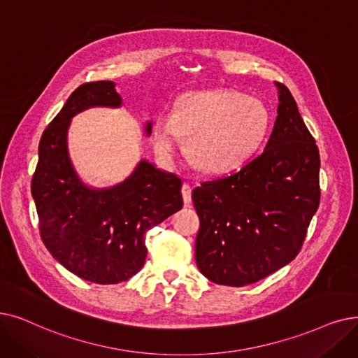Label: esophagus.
Wrapping results in <instances>:
<instances>
[{"label": "esophagus", "instance_id": "obj_1", "mask_svg": "<svg viewBox=\"0 0 358 358\" xmlns=\"http://www.w3.org/2000/svg\"><path fill=\"white\" fill-rule=\"evenodd\" d=\"M181 194H182L184 203H185V205L190 203V201H192V185H189V184H182V187H181Z\"/></svg>", "mask_w": 358, "mask_h": 358}]
</instances>
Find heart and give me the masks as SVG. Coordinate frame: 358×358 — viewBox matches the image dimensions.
<instances>
[{
  "mask_svg": "<svg viewBox=\"0 0 358 358\" xmlns=\"http://www.w3.org/2000/svg\"><path fill=\"white\" fill-rule=\"evenodd\" d=\"M269 127L262 101L237 90L194 92L182 96L174 114L162 113L155 122L153 146L168 162L176 158L182 134L187 157L209 174L241 165L260 146Z\"/></svg>",
  "mask_w": 358,
  "mask_h": 358,
  "instance_id": "heart-1",
  "label": "heart"
}]
</instances>
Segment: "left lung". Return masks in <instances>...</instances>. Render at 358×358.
<instances>
[{"label":"left lung","mask_w":358,"mask_h":358,"mask_svg":"<svg viewBox=\"0 0 358 358\" xmlns=\"http://www.w3.org/2000/svg\"><path fill=\"white\" fill-rule=\"evenodd\" d=\"M275 85L278 117L265 150L192 194L196 263L215 284L244 287L288 265L319 208V149L288 87Z\"/></svg>","instance_id":"left-lung-1"}]
</instances>
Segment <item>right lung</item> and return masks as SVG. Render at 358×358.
Wrapping results in <instances>:
<instances>
[{
	"label": "right lung",
	"instance_id": "add662e5",
	"mask_svg": "<svg viewBox=\"0 0 358 358\" xmlns=\"http://www.w3.org/2000/svg\"><path fill=\"white\" fill-rule=\"evenodd\" d=\"M121 105L115 83H83L42 133L32 196L43 244L85 281L118 284L145 265L146 232L182 208L181 180L141 161L110 189H92L76 174L67 149L71 118L92 106ZM152 124H146L149 136Z\"/></svg>",
	"mask_w": 358,
	"mask_h": 358
}]
</instances>
